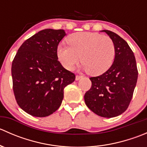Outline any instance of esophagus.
Returning a JSON list of instances; mask_svg holds the SVG:
<instances>
[{"label":"esophagus","instance_id":"34e87169","mask_svg":"<svg viewBox=\"0 0 147 147\" xmlns=\"http://www.w3.org/2000/svg\"><path fill=\"white\" fill-rule=\"evenodd\" d=\"M82 76H81V75H76V77H75V80H80V79H82Z\"/></svg>","mask_w":147,"mask_h":147}]
</instances>
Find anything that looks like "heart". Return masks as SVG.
Here are the masks:
<instances>
[{
    "mask_svg": "<svg viewBox=\"0 0 147 147\" xmlns=\"http://www.w3.org/2000/svg\"><path fill=\"white\" fill-rule=\"evenodd\" d=\"M68 45H59L57 57L61 65L68 70L74 69L82 61L80 68L90 75H99L112 66L115 57L113 40L107 35L94 32H78L67 38Z\"/></svg>",
    "mask_w": 147,
    "mask_h": 147,
    "instance_id": "obj_1",
    "label": "heart"
}]
</instances>
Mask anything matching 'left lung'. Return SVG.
<instances>
[{"label":"left lung","instance_id":"obj_1","mask_svg":"<svg viewBox=\"0 0 147 147\" xmlns=\"http://www.w3.org/2000/svg\"><path fill=\"white\" fill-rule=\"evenodd\" d=\"M105 32L115 46L114 63L107 71L90 78L92 87L84 94L86 105L102 117L119 116L126 111L131 102L138 78L134 53L127 42L115 32Z\"/></svg>","mask_w":147,"mask_h":147}]
</instances>
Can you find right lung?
I'll return each instance as SVG.
<instances>
[{
    "label": "right lung",
    "mask_w": 147,
    "mask_h": 147,
    "mask_svg": "<svg viewBox=\"0 0 147 147\" xmlns=\"http://www.w3.org/2000/svg\"><path fill=\"white\" fill-rule=\"evenodd\" d=\"M64 30L45 29L26 40L18 50L11 74L16 102L29 115L44 117L61 105L64 88L75 75L58 61L57 47Z\"/></svg>",
    "instance_id": "1"
}]
</instances>
